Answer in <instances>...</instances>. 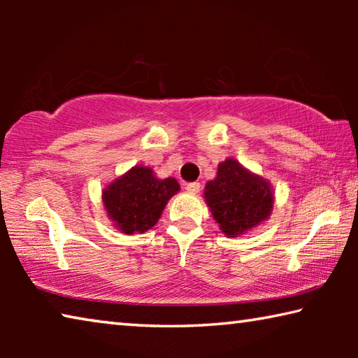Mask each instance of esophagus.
<instances>
[{
	"label": "esophagus",
	"mask_w": 358,
	"mask_h": 358,
	"mask_svg": "<svg viewBox=\"0 0 358 358\" xmlns=\"http://www.w3.org/2000/svg\"><path fill=\"white\" fill-rule=\"evenodd\" d=\"M186 191L191 192V194H197L201 191V183H197V181H192V183H187L186 185Z\"/></svg>",
	"instance_id": "obj_1"
}]
</instances>
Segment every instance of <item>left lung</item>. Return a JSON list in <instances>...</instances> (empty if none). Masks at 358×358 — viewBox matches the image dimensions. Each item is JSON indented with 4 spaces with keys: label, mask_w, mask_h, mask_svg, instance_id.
Segmentation results:
<instances>
[{
    "label": "left lung",
    "mask_w": 358,
    "mask_h": 358,
    "mask_svg": "<svg viewBox=\"0 0 358 358\" xmlns=\"http://www.w3.org/2000/svg\"><path fill=\"white\" fill-rule=\"evenodd\" d=\"M203 196L222 234L232 238L268 220L275 202L270 181L234 157L217 166L216 178L205 185Z\"/></svg>",
    "instance_id": "obj_1"
}]
</instances>
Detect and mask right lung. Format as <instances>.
Masks as SVG:
<instances>
[{
    "label": "right lung",
    "mask_w": 358,
    "mask_h": 358,
    "mask_svg": "<svg viewBox=\"0 0 358 358\" xmlns=\"http://www.w3.org/2000/svg\"><path fill=\"white\" fill-rule=\"evenodd\" d=\"M180 191L178 181L156 178L150 167L136 166L102 191L108 220L123 234L147 232L161 217L169 199Z\"/></svg>",
    "instance_id": "add662e5"
}]
</instances>
